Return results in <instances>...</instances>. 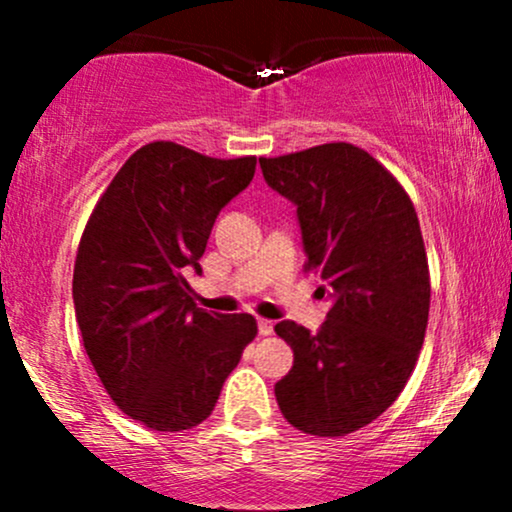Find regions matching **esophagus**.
Returning <instances> with one entry per match:
<instances>
[{"label": "esophagus", "instance_id": "34e87169", "mask_svg": "<svg viewBox=\"0 0 512 512\" xmlns=\"http://www.w3.org/2000/svg\"><path fill=\"white\" fill-rule=\"evenodd\" d=\"M257 332H260L262 337H269V334H274V322L272 320H257Z\"/></svg>", "mask_w": 512, "mask_h": 512}]
</instances>
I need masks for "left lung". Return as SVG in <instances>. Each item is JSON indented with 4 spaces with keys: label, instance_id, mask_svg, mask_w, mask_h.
<instances>
[{
    "label": "left lung",
    "instance_id": "obj_1",
    "mask_svg": "<svg viewBox=\"0 0 512 512\" xmlns=\"http://www.w3.org/2000/svg\"><path fill=\"white\" fill-rule=\"evenodd\" d=\"M267 185L296 207L305 269L332 308L320 332L284 320L293 366L274 385L281 414L310 436H346L399 397L428 325L431 281L414 204L354 144L260 158Z\"/></svg>",
    "mask_w": 512,
    "mask_h": 512
}]
</instances>
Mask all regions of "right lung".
Listing matches in <instances>:
<instances>
[{
  "mask_svg": "<svg viewBox=\"0 0 512 512\" xmlns=\"http://www.w3.org/2000/svg\"><path fill=\"white\" fill-rule=\"evenodd\" d=\"M257 158H209L173 142L134 151L81 236L74 310L110 399L154 431L202 424L257 334L248 313L197 308L195 269L219 211L250 185Z\"/></svg>",
  "mask_w": 512,
  "mask_h": 512,
  "instance_id": "right-lung-1",
  "label": "right lung"
}]
</instances>
